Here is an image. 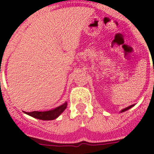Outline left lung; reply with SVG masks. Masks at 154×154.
Wrapping results in <instances>:
<instances>
[{
	"label": "left lung",
	"mask_w": 154,
	"mask_h": 154,
	"mask_svg": "<svg viewBox=\"0 0 154 154\" xmlns=\"http://www.w3.org/2000/svg\"><path fill=\"white\" fill-rule=\"evenodd\" d=\"M133 106H134V105H130V106H129V107H127V108H125V109H122V112H125V111H126V110H128V109H129L133 107Z\"/></svg>",
	"instance_id": "1"
}]
</instances>
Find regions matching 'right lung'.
Returning <instances> with one entry per match:
<instances>
[{"mask_svg": "<svg viewBox=\"0 0 154 154\" xmlns=\"http://www.w3.org/2000/svg\"><path fill=\"white\" fill-rule=\"evenodd\" d=\"M67 107V103L65 102L59 107L56 108L53 110L49 111H44V112H38V111H33V112H25V113L29 115L31 117L37 118L40 120H44V121H51V120L56 119L57 117H59L60 114L62 113V112Z\"/></svg>", "mask_w": 154, "mask_h": 154, "instance_id": "add662e5", "label": "right lung"}]
</instances>
